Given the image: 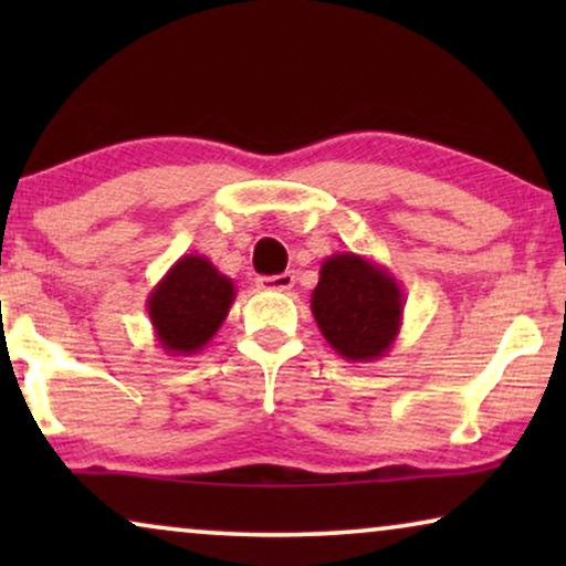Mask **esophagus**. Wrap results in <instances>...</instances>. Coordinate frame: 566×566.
<instances>
[{"instance_id":"obj_1","label":"esophagus","mask_w":566,"mask_h":566,"mask_svg":"<svg viewBox=\"0 0 566 566\" xmlns=\"http://www.w3.org/2000/svg\"><path fill=\"white\" fill-rule=\"evenodd\" d=\"M293 283H296V275H293V273L258 277V289L260 291H291Z\"/></svg>"}]
</instances>
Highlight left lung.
Instances as JSON below:
<instances>
[{
    "label": "left lung",
    "mask_w": 566,
    "mask_h": 566,
    "mask_svg": "<svg viewBox=\"0 0 566 566\" xmlns=\"http://www.w3.org/2000/svg\"><path fill=\"white\" fill-rule=\"evenodd\" d=\"M312 314L332 350L353 363L384 358L397 343L405 301L389 268L355 252L322 262Z\"/></svg>",
    "instance_id": "obj_1"
}]
</instances>
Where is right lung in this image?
<instances>
[{
	"label": "right lung",
	"mask_w": 566,
	"mask_h": 566,
	"mask_svg": "<svg viewBox=\"0 0 566 566\" xmlns=\"http://www.w3.org/2000/svg\"><path fill=\"white\" fill-rule=\"evenodd\" d=\"M237 298L234 281L203 254H182L146 298L154 337L169 355H196L221 329Z\"/></svg>",
	"instance_id": "add662e5"
}]
</instances>
